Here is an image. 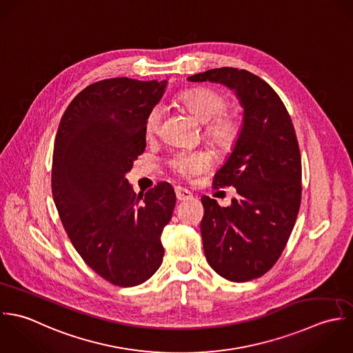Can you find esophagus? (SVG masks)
Segmentation results:
<instances>
[{
    "label": "esophagus",
    "instance_id": "obj_1",
    "mask_svg": "<svg viewBox=\"0 0 353 353\" xmlns=\"http://www.w3.org/2000/svg\"><path fill=\"white\" fill-rule=\"evenodd\" d=\"M174 191H176V198L179 201H191L194 198L192 192H190L188 190H185L183 187H176Z\"/></svg>",
    "mask_w": 353,
    "mask_h": 353
}]
</instances>
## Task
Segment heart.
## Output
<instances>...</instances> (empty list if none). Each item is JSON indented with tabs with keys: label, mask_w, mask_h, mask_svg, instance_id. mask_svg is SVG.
I'll use <instances>...</instances> for the list:
<instances>
[{
	"label": "heart",
	"mask_w": 353,
	"mask_h": 353,
	"mask_svg": "<svg viewBox=\"0 0 353 353\" xmlns=\"http://www.w3.org/2000/svg\"><path fill=\"white\" fill-rule=\"evenodd\" d=\"M180 103L202 124H205V137L214 147L230 150L240 137L241 125L234 114L225 113L226 98L210 88H192L180 94ZM162 112L154 108L145 120V132L152 135L158 131ZM212 165V157L206 151H179L173 155L170 166L183 176H191L208 169Z\"/></svg>",
	"instance_id": "heart-1"
}]
</instances>
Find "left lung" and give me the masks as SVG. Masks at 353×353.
<instances>
[{"label":"left lung","instance_id":"left-lung-1","mask_svg":"<svg viewBox=\"0 0 353 353\" xmlns=\"http://www.w3.org/2000/svg\"><path fill=\"white\" fill-rule=\"evenodd\" d=\"M188 81L219 83L243 108L240 137L216 170L212 185L234 187L237 198L221 208L202 196L201 233L212 270L233 282L263 276L279 261L301 199V158L290 116L261 77L237 68L196 73Z\"/></svg>","mask_w":353,"mask_h":353}]
</instances>
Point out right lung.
<instances>
[{
    "instance_id": "1",
    "label": "right lung",
    "mask_w": 353,
    "mask_h": 353,
    "mask_svg": "<svg viewBox=\"0 0 353 353\" xmlns=\"http://www.w3.org/2000/svg\"><path fill=\"white\" fill-rule=\"evenodd\" d=\"M168 81L114 77L79 92L54 141L52 192L83 261L119 286L148 280L161 266V234L176 194L169 183L137 195L125 174L145 148V120Z\"/></svg>"
}]
</instances>
